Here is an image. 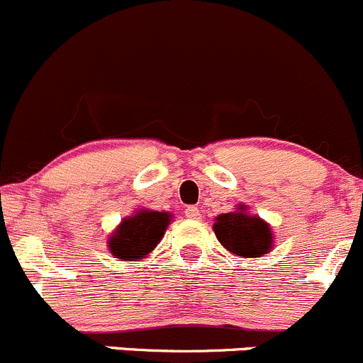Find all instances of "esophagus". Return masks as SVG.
Segmentation results:
<instances>
[{"label":"esophagus","mask_w":363,"mask_h":363,"mask_svg":"<svg viewBox=\"0 0 363 363\" xmlns=\"http://www.w3.org/2000/svg\"><path fill=\"white\" fill-rule=\"evenodd\" d=\"M185 217L192 218V220H197V218H201V210L197 206H186Z\"/></svg>","instance_id":"esophagus-1"}]
</instances>
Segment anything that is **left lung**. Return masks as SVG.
I'll use <instances>...</instances> for the list:
<instances>
[{
    "instance_id": "left-lung-1",
    "label": "left lung",
    "mask_w": 363,
    "mask_h": 363,
    "mask_svg": "<svg viewBox=\"0 0 363 363\" xmlns=\"http://www.w3.org/2000/svg\"><path fill=\"white\" fill-rule=\"evenodd\" d=\"M213 231L224 249L240 257H259L270 252L274 245L270 225L257 215L247 213L245 204L231 213L218 215Z\"/></svg>"
}]
</instances>
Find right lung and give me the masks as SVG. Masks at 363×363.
<instances>
[{"label":"right lung","mask_w":363,"mask_h":363,"mask_svg":"<svg viewBox=\"0 0 363 363\" xmlns=\"http://www.w3.org/2000/svg\"><path fill=\"white\" fill-rule=\"evenodd\" d=\"M173 215L167 211L138 210L125 217L116 231L109 236L111 254L121 261L145 259L162 240Z\"/></svg>","instance_id":"right-lung-1"}]
</instances>
